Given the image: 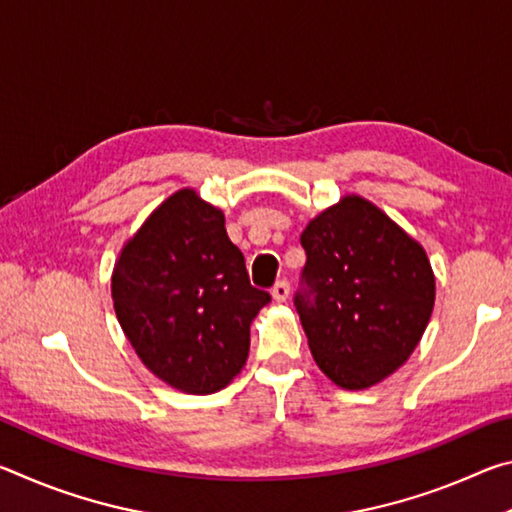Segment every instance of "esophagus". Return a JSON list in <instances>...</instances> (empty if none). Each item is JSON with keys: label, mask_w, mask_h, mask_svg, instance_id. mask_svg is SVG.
Segmentation results:
<instances>
[{"label": "esophagus", "mask_w": 512, "mask_h": 512, "mask_svg": "<svg viewBox=\"0 0 512 512\" xmlns=\"http://www.w3.org/2000/svg\"><path fill=\"white\" fill-rule=\"evenodd\" d=\"M289 282L287 280H280V282H275V287L271 289V293H273V300L275 302H287V298H289Z\"/></svg>", "instance_id": "obj_1"}]
</instances>
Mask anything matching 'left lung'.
Here are the masks:
<instances>
[{"label": "left lung", "instance_id": "1", "mask_svg": "<svg viewBox=\"0 0 512 512\" xmlns=\"http://www.w3.org/2000/svg\"><path fill=\"white\" fill-rule=\"evenodd\" d=\"M296 309L314 361L363 391L402 366L429 325L436 277L424 248L361 196H343L300 235Z\"/></svg>", "mask_w": 512, "mask_h": 512}]
</instances>
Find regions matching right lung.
Listing matches in <instances>:
<instances>
[{
    "label": "right lung",
    "instance_id": "add662e5",
    "mask_svg": "<svg viewBox=\"0 0 512 512\" xmlns=\"http://www.w3.org/2000/svg\"><path fill=\"white\" fill-rule=\"evenodd\" d=\"M112 302L155 377L176 391L210 395L246 366L250 323L271 296L250 284L219 207L180 189L121 248Z\"/></svg>",
    "mask_w": 512,
    "mask_h": 512
}]
</instances>
